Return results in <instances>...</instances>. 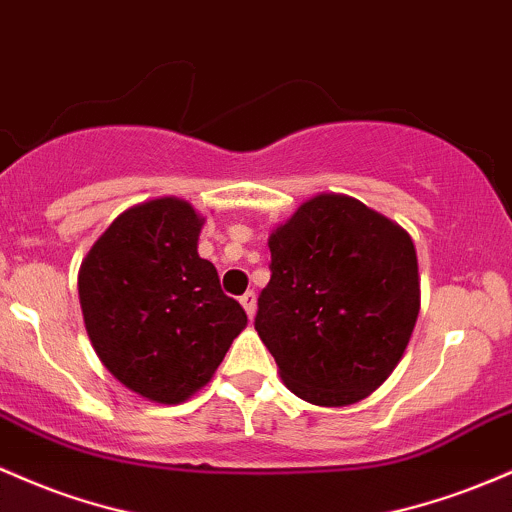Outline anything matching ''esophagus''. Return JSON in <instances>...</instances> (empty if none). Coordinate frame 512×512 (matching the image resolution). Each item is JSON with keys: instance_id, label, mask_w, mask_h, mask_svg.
<instances>
[{"instance_id": "obj_1", "label": "esophagus", "mask_w": 512, "mask_h": 512, "mask_svg": "<svg viewBox=\"0 0 512 512\" xmlns=\"http://www.w3.org/2000/svg\"><path fill=\"white\" fill-rule=\"evenodd\" d=\"M240 303H243V308L247 311V316H255L257 311V299H255V291H245L243 296H240Z\"/></svg>"}]
</instances>
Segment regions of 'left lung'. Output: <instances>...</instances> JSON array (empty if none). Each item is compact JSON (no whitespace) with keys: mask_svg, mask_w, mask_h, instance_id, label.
<instances>
[{"mask_svg":"<svg viewBox=\"0 0 512 512\" xmlns=\"http://www.w3.org/2000/svg\"><path fill=\"white\" fill-rule=\"evenodd\" d=\"M255 330L282 381L313 406H350L401 362L420 311L418 257L398 223L318 194L269 235Z\"/></svg>","mask_w":512,"mask_h":512,"instance_id":"1","label":"left lung"}]
</instances>
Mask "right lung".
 <instances>
[{
    "mask_svg": "<svg viewBox=\"0 0 512 512\" xmlns=\"http://www.w3.org/2000/svg\"><path fill=\"white\" fill-rule=\"evenodd\" d=\"M204 218L174 196L123 211L80 267L84 328L104 367L155 403H182L209 384L245 328L199 257Z\"/></svg>",
    "mask_w": 512,
    "mask_h": 512,
    "instance_id": "1",
    "label": "right lung"
}]
</instances>
